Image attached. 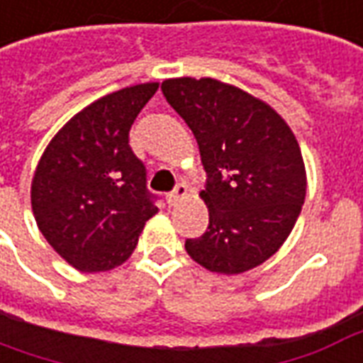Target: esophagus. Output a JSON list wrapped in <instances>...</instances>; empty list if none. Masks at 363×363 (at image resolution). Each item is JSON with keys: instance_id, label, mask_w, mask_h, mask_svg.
Segmentation results:
<instances>
[{"instance_id": "1", "label": "esophagus", "mask_w": 363, "mask_h": 363, "mask_svg": "<svg viewBox=\"0 0 363 363\" xmlns=\"http://www.w3.org/2000/svg\"><path fill=\"white\" fill-rule=\"evenodd\" d=\"M186 194H189V186H186L184 182H179V184L174 186L173 192H169L167 194L169 206H174V203L179 202V200H182V198H184Z\"/></svg>"}]
</instances>
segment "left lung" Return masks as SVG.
<instances>
[{"instance_id":"8db88e82","label":"left lung","mask_w":363,"mask_h":363,"mask_svg":"<svg viewBox=\"0 0 363 363\" xmlns=\"http://www.w3.org/2000/svg\"><path fill=\"white\" fill-rule=\"evenodd\" d=\"M161 92L194 134L209 209L208 230L186 238L189 256L235 275L269 259L291 235L306 198L302 152L265 101L213 79H169Z\"/></svg>"}]
</instances>
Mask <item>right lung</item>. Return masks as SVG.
Returning a JSON list of instances; mask_svg holds the SVG:
<instances>
[{"mask_svg":"<svg viewBox=\"0 0 363 363\" xmlns=\"http://www.w3.org/2000/svg\"><path fill=\"white\" fill-rule=\"evenodd\" d=\"M157 82L123 88L84 107L48 144L32 179V211L59 256L84 273L133 254L157 196L128 133Z\"/></svg>","mask_w":363,"mask_h":363,"instance_id":"obj_1","label":"right lung"}]
</instances>
